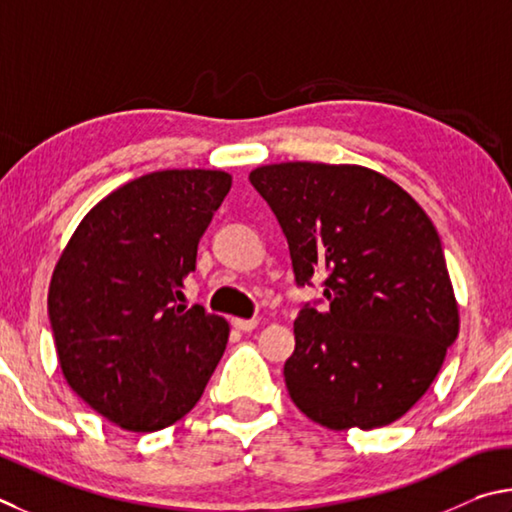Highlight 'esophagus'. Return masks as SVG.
Listing matches in <instances>:
<instances>
[{
	"label": "esophagus",
	"mask_w": 512,
	"mask_h": 512,
	"mask_svg": "<svg viewBox=\"0 0 512 512\" xmlns=\"http://www.w3.org/2000/svg\"><path fill=\"white\" fill-rule=\"evenodd\" d=\"M231 326L236 330H242V333H251L258 326L256 319H231Z\"/></svg>",
	"instance_id": "1"
}]
</instances>
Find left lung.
<instances>
[{"label":"left lung","instance_id":"left-lung-1","mask_svg":"<svg viewBox=\"0 0 512 512\" xmlns=\"http://www.w3.org/2000/svg\"><path fill=\"white\" fill-rule=\"evenodd\" d=\"M288 238L294 281L324 299L294 319L290 398L328 429L405 416L459 335L441 238L407 191L375 170L290 161L251 170ZM326 302L324 311H317Z\"/></svg>","mask_w":512,"mask_h":512}]
</instances>
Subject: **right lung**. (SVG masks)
<instances>
[{
    "label": "right lung",
    "mask_w": 512,
    "mask_h": 512,
    "mask_svg": "<svg viewBox=\"0 0 512 512\" xmlns=\"http://www.w3.org/2000/svg\"><path fill=\"white\" fill-rule=\"evenodd\" d=\"M229 188L222 170L132 179L85 215L53 270L60 369L89 407L128 432L184 418L227 348V319L179 301Z\"/></svg>",
    "instance_id": "right-lung-1"
}]
</instances>
